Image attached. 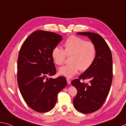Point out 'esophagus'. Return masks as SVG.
<instances>
[{"label": "esophagus", "instance_id": "esophagus-1", "mask_svg": "<svg viewBox=\"0 0 126 126\" xmlns=\"http://www.w3.org/2000/svg\"><path fill=\"white\" fill-rule=\"evenodd\" d=\"M67 83H68V84H71V80L69 79V78H67Z\"/></svg>", "mask_w": 126, "mask_h": 126}]
</instances>
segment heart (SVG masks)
I'll use <instances>...</instances> for the list:
<instances>
[{"instance_id":"b5f03b06","label":"heart","mask_w":126,"mask_h":126,"mask_svg":"<svg viewBox=\"0 0 126 126\" xmlns=\"http://www.w3.org/2000/svg\"><path fill=\"white\" fill-rule=\"evenodd\" d=\"M63 49L59 46L53 48L51 56L57 65H62L65 61L66 55H70L69 64L61 67L59 73L67 78H71L79 69L85 71L90 68L96 57V48L92 42H86L76 36L71 35L64 42Z\"/></svg>"}]
</instances>
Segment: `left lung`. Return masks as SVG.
I'll return each mask as SVG.
<instances>
[{"label":"left lung","instance_id":"obj_1","mask_svg":"<svg viewBox=\"0 0 126 126\" xmlns=\"http://www.w3.org/2000/svg\"><path fill=\"white\" fill-rule=\"evenodd\" d=\"M87 36L96 48V57L90 68L72 80L71 84L77 89L73 99L76 110L84 114L98 110L107 97L111 86L113 77L112 53L105 40L98 34L78 32ZM80 79H88L89 84L80 82Z\"/></svg>","mask_w":126,"mask_h":126}]
</instances>
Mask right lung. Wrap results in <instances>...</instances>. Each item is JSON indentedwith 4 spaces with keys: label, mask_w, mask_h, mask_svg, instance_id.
I'll return each mask as SVG.
<instances>
[{
    "label": "right lung",
    "mask_w": 126,
    "mask_h": 126,
    "mask_svg": "<svg viewBox=\"0 0 126 126\" xmlns=\"http://www.w3.org/2000/svg\"><path fill=\"white\" fill-rule=\"evenodd\" d=\"M62 39V36L54 33L37 31L27 38L20 48L18 86L26 103L38 112L52 110L58 93L67 84L64 77L47 78L56 73L51 52Z\"/></svg>",
    "instance_id": "add662e5"
}]
</instances>
